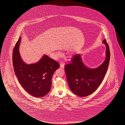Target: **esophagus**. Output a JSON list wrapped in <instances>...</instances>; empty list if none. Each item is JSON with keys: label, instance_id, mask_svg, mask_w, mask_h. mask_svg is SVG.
Here are the masks:
<instances>
[{"label": "esophagus", "instance_id": "34e87169", "mask_svg": "<svg viewBox=\"0 0 125 125\" xmlns=\"http://www.w3.org/2000/svg\"><path fill=\"white\" fill-rule=\"evenodd\" d=\"M60 67L62 68H63L64 67V64L63 63H61L60 64Z\"/></svg>", "mask_w": 125, "mask_h": 125}]
</instances>
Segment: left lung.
Wrapping results in <instances>:
<instances>
[{"label": "left lung", "mask_w": 125, "mask_h": 125, "mask_svg": "<svg viewBox=\"0 0 125 125\" xmlns=\"http://www.w3.org/2000/svg\"><path fill=\"white\" fill-rule=\"evenodd\" d=\"M106 58L104 62L94 69L87 67L82 62L80 54L72 57L70 63L65 65V72L70 88L74 94L85 97L92 94L102 82L108 68L110 53L105 40Z\"/></svg>", "instance_id": "obj_1"}]
</instances>
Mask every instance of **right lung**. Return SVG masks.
<instances>
[{"mask_svg": "<svg viewBox=\"0 0 125 125\" xmlns=\"http://www.w3.org/2000/svg\"><path fill=\"white\" fill-rule=\"evenodd\" d=\"M19 37L12 53V63L15 73L23 88L32 96L41 97L49 92L53 73L59 68L57 62L44 55L36 63L28 64L21 59L19 48Z\"/></svg>", "mask_w": 125, "mask_h": 125, "instance_id": "add662e5", "label": "right lung"}]
</instances>
